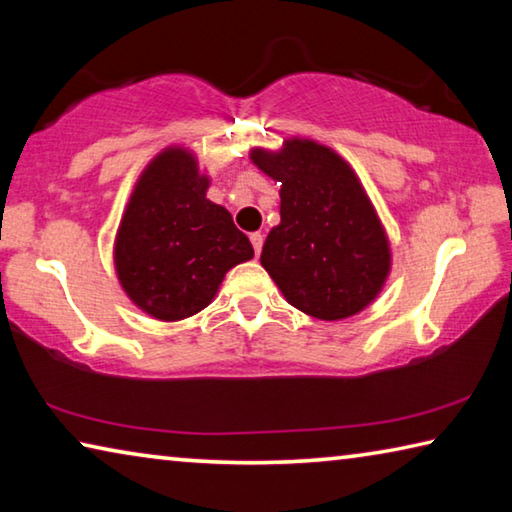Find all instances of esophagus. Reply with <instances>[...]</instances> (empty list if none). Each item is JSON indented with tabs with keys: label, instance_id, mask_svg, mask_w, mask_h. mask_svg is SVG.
Masks as SVG:
<instances>
[{
	"label": "esophagus",
	"instance_id": "obj_1",
	"mask_svg": "<svg viewBox=\"0 0 512 512\" xmlns=\"http://www.w3.org/2000/svg\"><path fill=\"white\" fill-rule=\"evenodd\" d=\"M250 244H253L255 255L259 257V253H262V246H264V235H262V232H253V235H250Z\"/></svg>",
	"mask_w": 512,
	"mask_h": 512
}]
</instances>
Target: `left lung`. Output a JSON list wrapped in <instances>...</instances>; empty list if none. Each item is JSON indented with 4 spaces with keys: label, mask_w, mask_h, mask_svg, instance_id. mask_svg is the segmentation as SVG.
Returning <instances> with one entry per match:
<instances>
[{
    "label": "left lung",
    "mask_w": 512,
    "mask_h": 512,
    "mask_svg": "<svg viewBox=\"0 0 512 512\" xmlns=\"http://www.w3.org/2000/svg\"><path fill=\"white\" fill-rule=\"evenodd\" d=\"M253 162L282 183V221L268 232L259 257L268 275L309 316L357 314L379 293L391 253L354 171L307 140H291L280 153L257 149Z\"/></svg>",
    "instance_id": "8db88e82"
}]
</instances>
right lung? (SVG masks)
Here are the masks:
<instances>
[{
	"instance_id": "1",
	"label": "right lung",
	"mask_w": 512,
	"mask_h": 512,
	"mask_svg": "<svg viewBox=\"0 0 512 512\" xmlns=\"http://www.w3.org/2000/svg\"><path fill=\"white\" fill-rule=\"evenodd\" d=\"M207 178L183 149L158 155L137 183L121 219L115 266L137 307L160 320L194 316L223 275L253 257L230 212L205 198Z\"/></svg>"
}]
</instances>
